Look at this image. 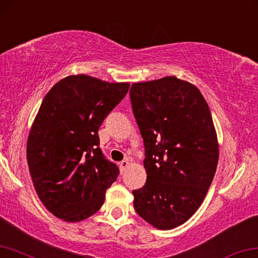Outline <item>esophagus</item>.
<instances>
[{
    "label": "esophagus",
    "instance_id": "1",
    "mask_svg": "<svg viewBox=\"0 0 258 258\" xmlns=\"http://www.w3.org/2000/svg\"><path fill=\"white\" fill-rule=\"evenodd\" d=\"M118 166H120V169H121V173H123L124 170H125V168L128 167L129 166V161H128V159H125V160H122L120 164H118Z\"/></svg>",
    "mask_w": 258,
    "mask_h": 258
}]
</instances>
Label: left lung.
Returning a JSON list of instances; mask_svg holds the SVG:
<instances>
[{
  "label": "left lung",
  "instance_id": "obj_1",
  "mask_svg": "<svg viewBox=\"0 0 258 258\" xmlns=\"http://www.w3.org/2000/svg\"><path fill=\"white\" fill-rule=\"evenodd\" d=\"M134 116L144 142L146 182L134 207L159 229L187 221L215 176L219 150L209 106L196 86L169 76L135 83Z\"/></svg>",
  "mask_w": 258,
  "mask_h": 258
}]
</instances>
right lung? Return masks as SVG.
Listing matches in <instances>:
<instances>
[{
  "label": "right lung",
  "mask_w": 258,
  "mask_h": 258,
  "mask_svg": "<svg viewBox=\"0 0 258 258\" xmlns=\"http://www.w3.org/2000/svg\"><path fill=\"white\" fill-rule=\"evenodd\" d=\"M129 86L77 75L43 98L27 140V164L42 204L60 219L94 215L116 181L120 170L102 153L98 130Z\"/></svg>",
  "instance_id": "obj_1"
}]
</instances>
